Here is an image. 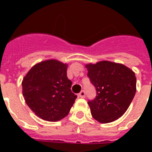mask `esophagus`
<instances>
[{"label":"esophagus","mask_w":152,"mask_h":152,"mask_svg":"<svg viewBox=\"0 0 152 152\" xmlns=\"http://www.w3.org/2000/svg\"><path fill=\"white\" fill-rule=\"evenodd\" d=\"M78 96L79 97H81V98L85 97V91H80V92L78 94Z\"/></svg>","instance_id":"esophagus-1"}]
</instances>
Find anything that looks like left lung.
I'll return each instance as SVG.
<instances>
[{
    "mask_svg": "<svg viewBox=\"0 0 152 152\" xmlns=\"http://www.w3.org/2000/svg\"><path fill=\"white\" fill-rule=\"evenodd\" d=\"M85 67L96 91L95 99L88 101L93 118L108 123L121 117L136 92L135 72L124 64L109 61L90 63Z\"/></svg>",
    "mask_w": 152,
    "mask_h": 152,
    "instance_id": "obj_1",
    "label": "left lung"
}]
</instances>
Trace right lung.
<instances>
[{
  "label": "right lung",
  "instance_id": "1",
  "mask_svg": "<svg viewBox=\"0 0 152 152\" xmlns=\"http://www.w3.org/2000/svg\"><path fill=\"white\" fill-rule=\"evenodd\" d=\"M68 64L56 59L37 63L22 81L23 95L28 107L45 121L56 122L67 116L77 95L67 77Z\"/></svg>",
  "mask_w": 152,
  "mask_h": 152
}]
</instances>
